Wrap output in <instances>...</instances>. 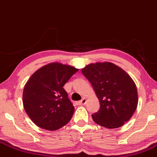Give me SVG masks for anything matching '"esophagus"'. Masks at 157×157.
Wrapping results in <instances>:
<instances>
[{"instance_id": "1", "label": "esophagus", "mask_w": 157, "mask_h": 157, "mask_svg": "<svg viewBox=\"0 0 157 157\" xmlns=\"http://www.w3.org/2000/svg\"><path fill=\"white\" fill-rule=\"evenodd\" d=\"M86 102H87V99H86V98H82L81 101H78V102H77L76 104L77 105H86Z\"/></svg>"}]
</instances>
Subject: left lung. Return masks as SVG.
<instances>
[{
    "label": "left lung",
    "mask_w": 157,
    "mask_h": 157,
    "mask_svg": "<svg viewBox=\"0 0 157 157\" xmlns=\"http://www.w3.org/2000/svg\"><path fill=\"white\" fill-rule=\"evenodd\" d=\"M81 71L93 86L100 103L99 111L92 114L94 121L107 129L122 126L132 118L138 104L132 78L107 61L90 63Z\"/></svg>",
    "instance_id": "1"
}]
</instances>
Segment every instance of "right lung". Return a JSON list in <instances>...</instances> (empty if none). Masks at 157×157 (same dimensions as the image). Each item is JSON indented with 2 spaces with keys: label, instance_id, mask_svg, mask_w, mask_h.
Returning a JSON list of instances; mask_svg holds the SVG:
<instances>
[{
  "label": "right lung",
  "instance_id": "obj_1",
  "mask_svg": "<svg viewBox=\"0 0 157 157\" xmlns=\"http://www.w3.org/2000/svg\"><path fill=\"white\" fill-rule=\"evenodd\" d=\"M78 70L70 65L53 62L30 77L24 86L22 103L36 125L55 131L69 122L75 107L63 87Z\"/></svg>",
  "mask_w": 157,
  "mask_h": 157
}]
</instances>
